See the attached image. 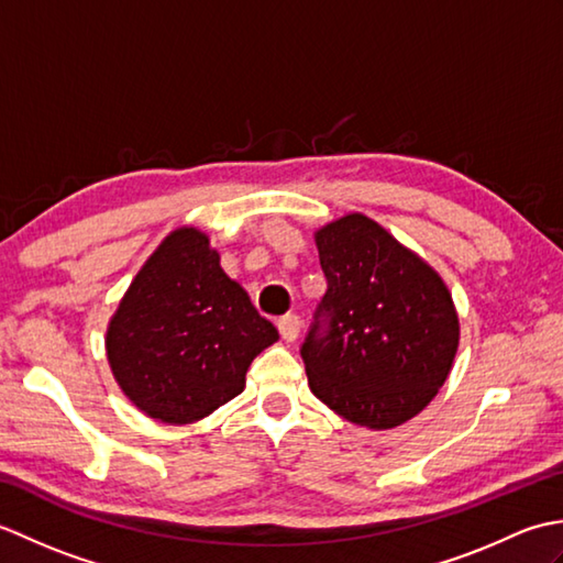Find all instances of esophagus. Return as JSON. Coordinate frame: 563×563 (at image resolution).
<instances>
[{"mask_svg": "<svg viewBox=\"0 0 563 563\" xmlns=\"http://www.w3.org/2000/svg\"><path fill=\"white\" fill-rule=\"evenodd\" d=\"M300 329H302V321L297 314H285L278 319V331L285 341H295L300 336Z\"/></svg>", "mask_w": 563, "mask_h": 563, "instance_id": "obj_1", "label": "esophagus"}]
</instances>
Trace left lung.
Returning a JSON list of instances; mask_svg holds the SVG:
<instances>
[{
    "label": "left lung",
    "instance_id": "left-lung-1",
    "mask_svg": "<svg viewBox=\"0 0 563 563\" xmlns=\"http://www.w3.org/2000/svg\"><path fill=\"white\" fill-rule=\"evenodd\" d=\"M327 295L300 355L309 389L345 421L394 428L445 385L460 321L440 275L365 218L317 232Z\"/></svg>",
    "mask_w": 563,
    "mask_h": 563
}]
</instances>
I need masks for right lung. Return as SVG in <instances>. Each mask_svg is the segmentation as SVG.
I'll return each mask as SVG.
<instances>
[{"label": "right lung", "instance_id": "right-lung-1", "mask_svg": "<svg viewBox=\"0 0 563 563\" xmlns=\"http://www.w3.org/2000/svg\"><path fill=\"white\" fill-rule=\"evenodd\" d=\"M278 329L227 278L208 236L184 227L135 275L106 333L118 385L162 423H194L244 389Z\"/></svg>", "mask_w": 563, "mask_h": 563}]
</instances>
